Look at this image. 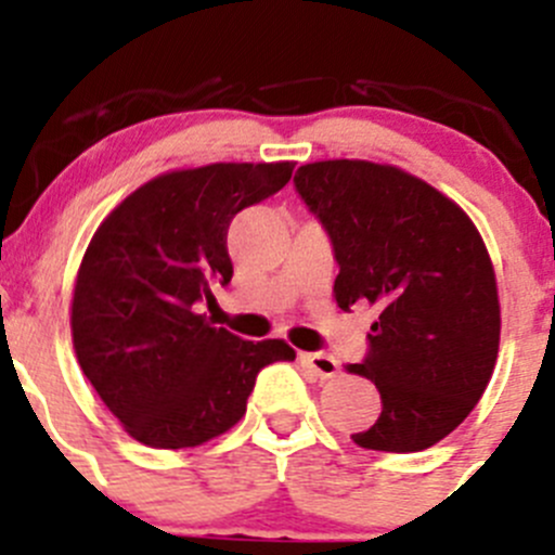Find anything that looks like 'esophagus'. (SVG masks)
I'll return each instance as SVG.
<instances>
[{
	"instance_id": "obj_1",
	"label": "esophagus",
	"mask_w": 555,
	"mask_h": 555,
	"mask_svg": "<svg viewBox=\"0 0 555 555\" xmlns=\"http://www.w3.org/2000/svg\"><path fill=\"white\" fill-rule=\"evenodd\" d=\"M300 362L319 378H333L338 373V360L330 354H322V351H306V354H300Z\"/></svg>"
}]
</instances>
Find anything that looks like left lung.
Segmentation results:
<instances>
[{
    "instance_id": "1",
    "label": "left lung",
    "mask_w": 555,
    "mask_h": 555,
    "mask_svg": "<svg viewBox=\"0 0 555 555\" xmlns=\"http://www.w3.org/2000/svg\"><path fill=\"white\" fill-rule=\"evenodd\" d=\"M295 188L327 228L340 271L335 304H371L362 365L382 416L351 435L360 449L413 453L451 435L483 397L500 351V293L467 211L391 164L313 160Z\"/></svg>"
}]
</instances>
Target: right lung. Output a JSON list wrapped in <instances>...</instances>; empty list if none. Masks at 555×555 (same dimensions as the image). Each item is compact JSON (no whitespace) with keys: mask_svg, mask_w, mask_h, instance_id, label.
Instances as JSON below:
<instances>
[{"mask_svg":"<svg viewBox=\"0 0 555 555\" xmlns=\"http://www.w3.org/2000/svg\"><path fill=\"white\" fill-rule=\"evenodd\" d=\"M293 160L173 169L120 201L93 233L72 293V344L96 395L150 449H195L236 427L257 373L293 362L198 306L228 284V225L293 177Z\"/></svg>","mask_w":555,"mask_h":555,"instance_id":"1","label":"right lung"}]
</instances>
